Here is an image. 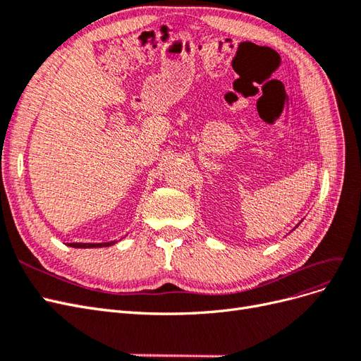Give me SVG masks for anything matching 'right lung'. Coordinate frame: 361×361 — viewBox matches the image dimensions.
Wrapping results in <instances>:
<instances>
[{
	"instance_id": "add662e5",
	"label": "right lung",
	"mask_w": 361,
	"mask_h": 361,
	"mask_svg": "<svg viewBox=\"0 0 361 361\" xmlns=\"http://www.w3.org/2000/svg\"><path fill=\"white\" fill-rule=\"evenodd\" d=\"M114 244V241H111V243H97V244H92V243H69L68 245H71V247H75V248H97V247H110V245H113Z\"/></svg>"
}]
</instances>
